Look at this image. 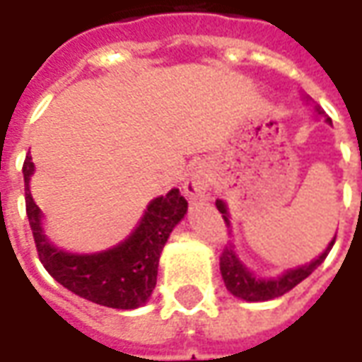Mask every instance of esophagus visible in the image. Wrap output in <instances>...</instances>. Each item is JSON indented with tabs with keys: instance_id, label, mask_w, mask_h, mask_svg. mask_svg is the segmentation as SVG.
Returning a JSON list of instances; mask_svg holds the SVG:
<instances>
[{
	"instance_id": "34e87169",
	"label": "esophagus",
	"mask_w": 362,
	"mask_h": 362,
	"mask_svg": "<svg viewBox=\"0 0 362 362\" xmlns=\"http://www.w3.org/2000/svg\"><path fill=\"white\" fill-rule=\"evenodd\" d=\"M209 186H211V174L207 173L204 166H197L196 170L189 174L186 184H184V192L192 199H197V197L205 196V192L209 189Z\"/></svg>"
}]
</instances>
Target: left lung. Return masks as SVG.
<instances>
[{
    "mask_svg": "<svg viewBox=\"0 0 362 362\" xmlns=\"http://www.w3.org/2000/svg\"><path fill=\"white\" fill-rule=\"evenodd\" d=\"M316 112L322 114V116H326L324 110L316 106ZM327 122L332 124V119L327 118ZM217 205V209L223 213V219H225V225L228 227V215H227V207L225 204L217 199L215 202ZM335 238L329 243V246L326 248V252L320 256L318 259H314L310 262L308 266L298 267V269H291L287 272L283 277H277V279H269V281H259L256 279L254 275H252L246 267L238 262V258L235 256V250L230 248V246H225L223 252H221V258H219V266H221V275H223V281H225V285L227 288L238 298H244V300H250V303H258V300H272V298H277V296L285 295L288 293L291 288L296 287L300 281H304L308 275H310L316 267L326 259L327 252L332 250V246H334Z\"/></svg>",
    "mask_w": 362,
    "mask_h": 362,
    "instance_id": "8db88e82",
    "label": "left lung"
}]
</instances>
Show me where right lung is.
<instances>
[{
  "mask_svg": "<svg viewBox=\"0 0 362 362\" xmlns=\"http://www.w3.org/2000/svg\"><path fill=\"white\" fill-rule=\"evenodd\" d=\"M35 170L30 155L25 158V204L38 258L54 279L90 303L129 310L147 303L157 285L158 258L173 228L186 215L188 202L178 189L153 199L139 227L127 240L98 254H67L54 248L42 235V213L30 196L28 182Z\"/></svg>",
  "mask_w": 362,
  "mask_h": 362,
  "instance_id": "add662e5",
  "label": "right lung"
}]
</instances>
